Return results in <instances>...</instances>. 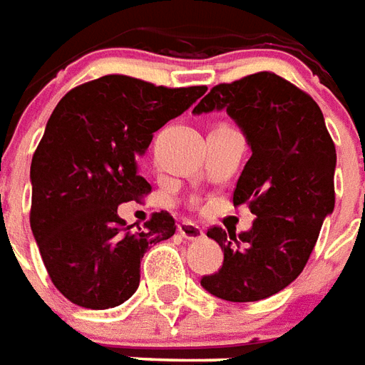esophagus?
Segmentation results:
<instances>
[{"instance_id": "esophagus-1", "label": "esophagus", "mask_w": 365, "mask_h": 365, "mask_svg": "<svg viewBox=\"0 0 365 365\" xmlns=\"http://www.w3.org/2000/svg\"><path fill=\"white\" fill-rule=\"evenodd\" d=\"M178 232H180V236L185 237V240H201V237H205L203 228L193 222H182L178 226Z\"/></svg>"}]
</instances>
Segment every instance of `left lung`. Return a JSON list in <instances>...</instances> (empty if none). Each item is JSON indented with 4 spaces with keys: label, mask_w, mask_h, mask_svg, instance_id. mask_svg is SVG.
I'll list each match as a JSON object with an SVG mask.
<instances>
[{
    "label": "left lung",
    "mask_w": 365,
    "mask_h": 365,
    "mask_svg": "<svg viewBox=\"0 0 365 365\" xmlns=\"http://www.w3.org/2000/svg\"><path fill=\"white\" fill-rule=\"evenodd\" d=\"M215 110H226L251 148L234 205H250L257 218L240 237L218 226L207 232L224 263L201 286L226 302H257L304 271L334 209L336 150L317 102L274 73L212 86L193 114Z\"/></svg>",
    "instance_id": "8db88e82"
}]
</instances>
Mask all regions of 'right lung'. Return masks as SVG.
Instances as JSON below:
<instances>
[{"mask_svg": "<svg viewBox=\"0 0 365 365\" xmlns=\"http://www.w3.org/2000/svg\"><path fill=\"white\" fill-rule=\"evenodd\" d=\"M205 93L207 86L166 88L106 75L59 100L32 156L31 228L53 286L69 302L88 309L123 304L139 288L148 247L174 236L168 212L129 232L118 207L150 191L137 158L155 131Z\"/></svg>", "mask_w": 365, "mask_h": 365, "instance_id": "1", "label": "right lung"}]
</instances>
